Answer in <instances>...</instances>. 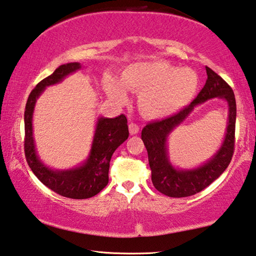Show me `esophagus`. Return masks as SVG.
<instances>
[{"label":"esophagus","mask_w":256,"mask_h":256,"mask_svg":"<svg viewBox=\"0 0 256 256\" xmlns=\"http://www.w3.org/2000/svg\"><path fill=\"white\" fill-rule=\"evenodd\" d=\"M128 128H129V132H130V135H136V134H138V132H140V127H138V124L134 122L129 124Z\"/></svg>","instance_id":"1"}]
</instances>
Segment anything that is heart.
<instances>
[{
    "label": "heart",
    "instance_id": "b5f03b06",
    "mask_svg": "<svg viewBox=\"0 0 256 256\" xmlns=\"http://www.w3.org/2000/svg\"><path fill=\"white\" fill-rule=\"evenodd\" d=\"M199 80L191 68H176L166 62H140L128 66L119 80H103V88L111 98L124 102L127 91L140 94V106L147 118L164 119L178 114L194 100Z\"/></svg>",
    "mask_w": 256,
    "mask_h": 256
}]
</instances>
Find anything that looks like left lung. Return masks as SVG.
<instances>
[{"label":"left lung","instance_id":"8db88e82","mask_svg":"<svg viewBox=\"0 0 256 256\" xmlns=\"http://www.w3.org/2000/svg\"><path fill=\"white\" fill-rule=\"evenodd\" d=\"M208 78L194 101L178 114L145 126L142 140L148 153L152 182L155 189L171 198L194 196L212 184L230 165L235 145L236 101L232 88L217 73L206 66ZM219 97L228 104L226 134L220 150L207 162L194 169H180L172 165L168 158L167 140L170 132L184 120L194 108L208 100Z\"/></svg>","mask_w":256,"mask_h":256}]
</instances>
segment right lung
I'll return each instance as SVG.
<instances>
[{
	"label": "right lung",
	"instance_id": "right-lung-1",
	"mask_svg": "<svg viewBox=\"0 0 256 256\" xmlns=\"http://www.w3.org/2000/svg\"><path fill=\"white\" fill-rule=\"evenodd\" d=\"M80 68V62H67L57 67L31 91L24 111V154L31 171L49 189L70 199L91 198L108 184L111 156L129 136L124 114L116 118L98 116L91 150L82 165L68 170H54L42 162L34 140L32 116L36 102L47 86L62 82L66 76Z\"/></svg>",
	"mask_w": 256,
	"mask_h": 256
}]
</instances>
